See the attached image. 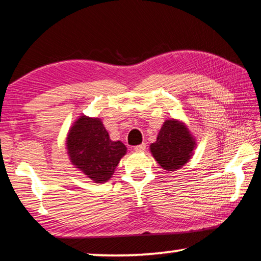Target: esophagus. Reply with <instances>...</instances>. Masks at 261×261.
I'll return each mask as SVG.
<instances>
[{"mask_svg": "<svg viewBox=\"0 0 261 261\" xmlns=\"http://www.w3.org/2000/svg\"><path fill=\"white\" fill-rule=\"evenodd\" d=\"M145 149H146V145L145 144H140V145H137V146H135L136 152H144Z\"/></svg>", "mask_w": 261, "mask_h": 261, "instance_id": "1", "label": "esophagus"}]
</instances>
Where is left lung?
<instances>
[{"instance_id": "left-lung-1", "label": "left lung", "mask_w": 261, "mask_h": 261, "mask_svg": "<svg viewBox=\"0 0 261 261\" xmlns=\"http://www.w3.org/2000/svg\"><path fill=\"white\" fill-rule=\"evenodd\" d=\"M194 140L182 123L168 120L159 132L151 152L163 169L174 171L183 167L192 155Z\"/></svg>"}]
</instances>
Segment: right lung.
Masks as SVG:
<instances>
[{"label":"right lung","instance_id":"add662e5","mask_svg":"<svg viewBox=\"0 0 261 261\" xmlns=\"http://www.w3.org/2000/svg\"><path fill=\"white\" fill-rule=\"evenodd\" d=\"M67 146L72 165L95 183L107 182L126 153L124 144L110 140L99 118L87 116H81L74 123L69 132Z\"/></svg>","mask_w":261,"mask_h":261}]
</instances>
